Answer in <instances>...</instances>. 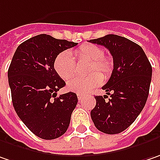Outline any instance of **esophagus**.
Here are the masks:
<instances>
[{
    "label": "esophagus",
    "instance_id": "34e87169",
    "mask_svg": "<svg viewBox=\"0 0 160 160\" xmlns=\"http://www.w3.org/2000/svg\"><path fill=\"white\" fill-rule=\"evenodd\" d=\"M77 96H78V99H79V101H80L82 98H83V96H82V95H80V94H78Z\"/></svg>",
    "mask_w": 160,
    "mask_h": 160
}]
</instances>
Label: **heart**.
<instances>
[{"mask_svg":"<svg viewBox=\"0 0 160 160\" xmlns=\"http://www.w3.org/2000/svg\"><path fill=\"white\" fill-rule=\"evenodd\" d=\"M72 54L77 59L91 61L88 72L93 73L87 77H75L69 80L67 82V88L71 91L86 93L100 85L102 82L101 75L104 78H108L113 71V61L109 57L104 56V50L97 45L90 44L80 45ZM53 68L62 80H67L75 74L76 63L69 52H62L56 56ZM95 71L98 72L95 73Z\"/></svg>","mask_w":160,"mask_h":160,"instance_id":"heart-1","label":"heart"}]
</instances>
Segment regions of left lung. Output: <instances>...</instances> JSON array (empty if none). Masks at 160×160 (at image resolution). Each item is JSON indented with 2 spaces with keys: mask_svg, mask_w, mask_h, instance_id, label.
<instances>
[{
  "mask_svg": "<svg viewBox=\"0 0 160 160\" xmlns=\"http://www.w3.org/2000/svg\"><path fill=\"white\" fill-rule=\"evenodd\" d=\"M88 42L104 45L111 52L114 70L102 88L110 96H96L90 115L96 128L108 134L123 132L135 121L146 104L152 68L143 49L117 35H107Z\"/></svg>",
  "mask_w": 160,
  "mask_h": 160,
  "instance_id": "8db88e82",
  "label": "left lung"
}]
</instances>
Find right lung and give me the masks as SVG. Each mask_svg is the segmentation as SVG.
<instances>
[{"instance_id":"right-lung-1","label":"right lung","mask_w":160,"mask_h":160,"mask_svg":"<svg viewBox=\"0 0 160 160\" xmlns=\"http://www.w3.org/2000/svg\"><path fill=\"white\" fill-rule=\"evenodd\" d=\"M77 43L38 35L18 46L8 71L14 109L32 132L44 140L65 133L78 103L73 92H56L65 86L53 68L60 52Z\"/></svg>"}]
</instances>
